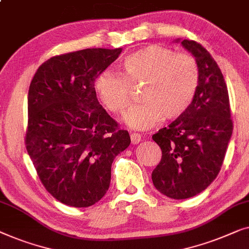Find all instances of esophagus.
Segmentation results:
<instances>
[{
	"label": "esophagus",
	"instance_id": "obj_1",
	"mask_svg": "<svg viewBox=\"0 0 249 249\" xmlns=\"http://www.w3.org/2000/svg\"><path fill=\"white\" fill-rule=\"evenodd\" d=\"M142 135L139 133H131V141L133 144H138L139 142L142 141Z\"/></svg>",
	"mask_w": 249,
	"mask_h": 249
}]
</instances>
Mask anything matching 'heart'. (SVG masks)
Masks as SVG:
<instances>
[{"instance_id": "1", "label": "heart", "mask_w": 249, "mask_h": 249, "mask_svg": "<svg viewBox=\"0 0 249 249\" xmlns=\"http://www.w3.org/2000/svg\"><path fill=\"white\" fill-rule=\"evenodd\" d=\"M121 66L123 74L109 70L101 72L94 89L108 110L123 115L132 103V86H143V103L125 117L133 128L151 127L162 116L168 121L177 120L194 103L201 74L197 61L190 53L148 45L126 56Z\"/></svg>"}]
</instances>
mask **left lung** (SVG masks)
<instances>
[{
  "instance_id": "left-lung-1",
  "label": "left lung",
  "mask_w": 249,
  "mask_h": 249,
  "mask_svg": "<svg viewBox=\"0 0 249 249\" xmlns=\"http://www.w3.org/2000/svg\"><path fill=\"white\" fill-rule=\"evenodd\" d=\"M181 45L198 63L197 93L183 116L152 135L162 152L151 175L153 185L175 199L197 195L215 179L233 129L221 70L201 44L184 39Z\"/></svg>"
}]
</instances>
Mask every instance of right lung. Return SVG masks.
I'll return each instance as SVG.
<instances>
[{"label":"right lung","instance_id":"obj_1","mask_svg":"<svg viewBox=\"0 0 249 249\" xmlns=\"http://www.w3.org/2000/svg\"><path fill=\"white\" fill-rule=\"evenodd\" d=\"M122 48L53 56L28 92L26 149L46 191L63 204L88 208L109 188L111 163L131 138L97 98L94 81Z\"/></svg>","mask_w":249,"mask_h":249}]
</instances>
